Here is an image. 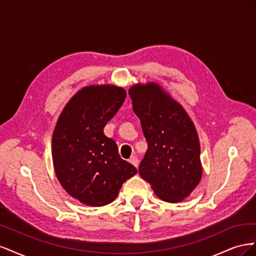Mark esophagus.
Wrapping results in <instances>:
<instances>
[{"label": "esophagus", "mask_w": 256, "mask_h": 256, "mask_svg": "<svg viewBox=\"0 0 256 256\" xmlns=\"http://www.w3.org/2000/svg\"><path fill=\"white\" fill-rule=\"evenodd\" d=\"M129 162H130V164H132V166H134L136 168H138V159L136 158V157H131L130 159H129Z\"/></svg>", "instance_id": "1"}]
</instances>
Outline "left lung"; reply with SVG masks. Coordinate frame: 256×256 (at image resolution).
<instances>
[{
	"mask_svg": "<svg viewBox=\"0 0 256 256\" xmlns=\"http://www.w3.org/2000/svg\"><path fill=\"white\" fill-rule=\"evenodd\" d=\"M128 94L148 144L138 173L159 198L182 202L203 174L194 124L182 106L156 82L136 83Z\"/></svg>",
	"mask_w": 256,
	"mask_h": 256,
	"instance_id": "obj_1",
	"label": "left lung"
}]
</instances>
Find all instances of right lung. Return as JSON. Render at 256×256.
Returning <instances> with one entry per match:
<instances>
[{"label": "right lung", "instance_id": "obj_1", "mask_svg": "<svg viewBox=\"0 0 256 256\" xmlns=\"http://www.w3.org/2000/svg\"><path fill=\"white\" fill-rule=\"evenodd\" d=\"M127 94L112 84L88 85L69 99L52 136L54 171L62 187L92 207L112 203L122 184L138 173L104 134Z\"/></svg>", "mask_w": 256, "mask_h": 256}]
</instances>
